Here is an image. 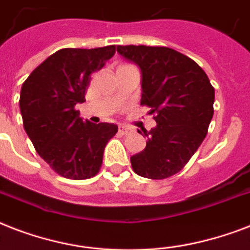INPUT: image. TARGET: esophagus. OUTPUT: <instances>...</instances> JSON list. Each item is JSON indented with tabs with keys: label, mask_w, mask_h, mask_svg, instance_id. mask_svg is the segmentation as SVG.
Returning <instances> with one entry per match:
<instances>
[{
	"label": "esophagus",
	"mask_w": 250,
	"mask_h": 250,
	"mask_svg": "<svg viewBox=\"0 0 250 250\" xmlns=\"http://www.w3.org/2000/svg\"><path fill=\"white\" fill-rule=\"evenodd\" d=\"M119 132H121L122 135H127V133L132 132V128H129L128 125H121V127H119Z\"/></svg>",
	"instance_id": "obj_1"
}]
</instances>
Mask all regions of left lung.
<instances>
[{
	"mask_svg": "<svg viewBox=\"0 0 250 250\" xmlns=\"http://www.w3.org/2000/svg\"><path fill=\"white\" fill-rule=\"evenodd\" d=\"M118 53L140 67L141 105L157 125L143 128L146 146L131 157L143 178L166 179L182 170L205 139L214 114L213 85L193 60L166 46L125 45ZM140 132V131H139Z\"/></svg>",
	"mask_w": 250,
	"mask_h": 250,
	"instance_id": "left-lung-1",
	"label": "left lung"
}]
</instances>
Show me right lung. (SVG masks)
I'll list each match as a JSON object with an SVG mask.
<instances>
[{"label":"right lung","mask_w":250,"mask_h":250,"mask_svg":"<svg viewBox=\"0 0 250 250\" xmlns=\"http://www.w3.org/2000/svg\"><path fill=\"white\" fill-rule=\"evenodd\" d=\"M115 53V45L61 49L31 72L21 90L23 125L39 156L63 178L83 180L100 171L113 123L94 125L80 118L90 75Z\"/></svg>","instance_id":"1"}]
</instances>
